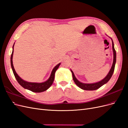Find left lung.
I'll return each mask as SVG.
<instances>
[{
	"mask_svg": "<svg viewBox=\"0 0 128 128\" xmlns=\"http://www.w3.org/2000/svg\"><path fill=\"white\" fill-rule=\"evenodd\" d=\"M111 40H112V49H113V64L112 67H111V68L110 69V71L108 73L107 75L104 79H103L102 80L99 81L98 82H96V83H94V84H84V83H82V82H81L78 80L76 77L74 76V74L73 72L72 71V70H71V72H72V76H73V79L74 81L75 84L79 86V88L81 89L85 90H94L98 89V88H100V87L104 84H106L107 82H108L112 77L114 71V68H115V63H116V51L115 50L114 48V42H113V40L112 38H110Z\"/></svg>",
	"mask_w": 128,
	"mask_h": 128,
	"instance_id": "left-lung-1",
	"label": "left lung"
}]
</instances>
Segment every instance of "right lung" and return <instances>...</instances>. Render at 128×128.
Instances as JSON below:
<instances>
[{
    "instance_id": "1",
    "label": "right lung",
    "mask_w": 128,
    "mask_h": 128,
    "mask_svg": "<svg viewBox=\"0 0 128 128\" xmlns=\"http://www.w3.org/2000/svg\"><path fill=\"white\" fill-rule=\"evenodd\" d=\"M14 44L13 46V51L10 57V64H11V67L13 70V73L14 76L16 78V80L18 81V83L22 87L25 88L26 89L29 90L30 91L34 92H43L46 91L50 86L52 85L54 80L55 78V73L56 71V70L59 68V66L60 65V63L57 64L56 66L54 67L52 70L51 74L49 79L44 82L42 83H38V82H28L25 80H23L22 78H20L19 76L16 73L15 68H14L13 64V52H14Z\"/></svg>"
}]
</instances>
